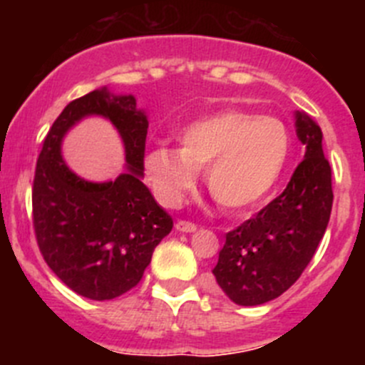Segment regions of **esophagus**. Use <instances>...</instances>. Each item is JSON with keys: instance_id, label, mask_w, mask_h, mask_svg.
Here are the masks:
<instances>
[{"instance_id": "1", "label": "esophagus", "mask_w": 365, "mask_h": 365, "mask_svg": "<svg viewBox=\"0 0 365 365\" xmlns=\"http://www.w3.org/2000/svg\"><path fill=\"white\" fill-rule=\"evenodd\" d=\"M175 229H178L179 232H195V230H197V225H195L193 222H187V220H179V222L175 223Z\"/></svg>"}]
</instances>
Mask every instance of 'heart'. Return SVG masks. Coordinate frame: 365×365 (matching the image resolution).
Wrapping results in <instances>:
<instances>
[{"instance_id": "1", "label": "heart", "mask_w": 365, "mask_h": 365, "mask_svg": "<svg viewBox=\"0 0 365 365\" xmlns=\"http://www.w3.org/2000/svg\"><path fill=\"white\" fill-rule=\"evenodd\" d=\"M179 149L158 145L145 170L158 198L178 205L205 168L209 193L223 209L257 207L286 168L291 136L284 122L243 108H225L193 118L178 131Z\"/></svg>"}]
</instances>
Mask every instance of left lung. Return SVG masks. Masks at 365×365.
I'll return each instance as SVG.
<instances>
[{"label":"left lung","instance_id":"left-lung-1","mask_svg":"<svg viewBox=\"0 0 365 365\" xmlns=\"http://www.w3.org/2000/svg\"><path fill=\"white\" fill-rule=\"evenodd\" d=\"M297 135L305 158L286 190L225 234L216 284L237 305H261L286 293L312 259L331 212V168L321 147V129L297 113Z\"/></svg>","mask_w":365,"mask_h":365}]
</instances>
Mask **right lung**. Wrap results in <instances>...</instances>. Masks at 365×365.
Listing matches in <instances>:
<instances>
[{
    "mask_svg": "<svg viewBox=\"0 0 365 365\" xmlns=\"http://www.w3.org/2000/svg\"><path fill=\"white\" fill-rule=\"evenodd\" d=\"M86 114L110 118L121 133L130 172L115 182H85L61 160V138ZM147 129L135 97L103 88L71 101L42 143L31 190L38 250L65 286L90 300H113L133 289L174 227L142 182Z\"/></svg>",
    "mask_w": 365,
    "mask_h": 365,
    "instance_id": "1",
    "label": "right lung"
}]
</instances>
